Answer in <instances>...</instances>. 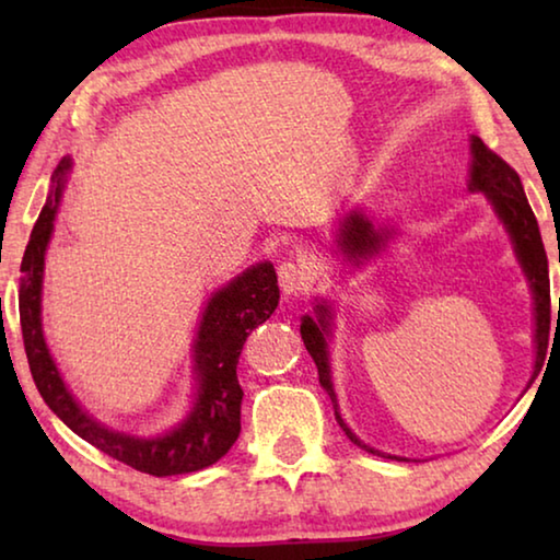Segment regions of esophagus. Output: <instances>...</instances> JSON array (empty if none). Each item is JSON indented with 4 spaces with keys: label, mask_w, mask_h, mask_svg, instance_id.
I'll return each mask as SVG.
<instances>
[{
    "label": "esophagus",
    "mask_w": 560,
    "mask_h": 560,
    "mask_svg": "<svg viewBox=\"0 0 560 560\" xmlns=\"http://www.w3.org/2000/svg\"><path fill=\"white\" fill-rule=\"evenodd\" d=\"M314 269L306 259H293V261H283L279 267V287L287 296H296V293L306 291L311 283H314Z\"/></svg>",
    "instance_id": "esophagus-1"
}]
</instances>
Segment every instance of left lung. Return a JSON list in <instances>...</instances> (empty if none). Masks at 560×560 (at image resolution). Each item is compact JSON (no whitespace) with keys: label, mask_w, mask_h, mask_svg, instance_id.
Instances as JSON below:
<instances>
[{"label":"left lung","mask_w":560,"mask_h":560,"mask_svg":"<svg viewBox=\"0 0 560 560\" xmlns=\"http://www.w3.org/2000/svg\"><path fill=\"white\" fill-rule=\"evenodd\" d=\"M469 150H471L469 183H467L469 192H479L489 200L491 210H494L499 222L504 224V230L509 232V240L514 244V254L521 264V271H524L528 289L534 293V314H536L534 316L536 318V334H534L536 365L534 368L538 371L546 355V334H548L546 328H548V320H551V287H548V259L541 242V232H538V222L534 212H530V205L526 200L524 185H521L516 170L509 167L497 153H491V150L481 143V138L477 136L469 138ZM393 234H395L393 230L373 226V222L368 220L363 212L353 210L343 220V226H340L338 246L343 249L348 261H353L358 267V264H363V259H371L375 254H381L385 242L390 240ZM558 308H560V299H558ZM330 336H334V308H330L328 301H316L314 316L301 318V338L318 368L320 385H324L330 402H334L340 430H343L348 434V440L358 444L360 450L377 454V457L410 462L407 457H395V454H385L381 450L371 447V444H365L353 430L348 428L343 417H340L334 381H330V360H328Z\"/></svg>","instance_id":"8db88e82"}]
</instances>
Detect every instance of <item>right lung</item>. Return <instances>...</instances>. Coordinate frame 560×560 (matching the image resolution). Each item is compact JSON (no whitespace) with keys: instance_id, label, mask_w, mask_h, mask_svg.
Here are the masks:
<instances>
[{"instance_id":"1","label":"right lung","mask_w":560,"mask_h":560,"mask_svg":"<svg viewBox=\"0 0 560 560\" xmlns=\"http://www.w3.org/2000/svg\"><path fill=\"white\" fill-rule=\"evenodd\" d=\"M71 165V158H63L54 170L49 197L42 207L22 259L19 320H22L24 350L30 358L34 383L44 402L66 428L132 469L153 474V477H173V474L210 467L222 459L240 438L244 393L236 381V363H240L246 336L279 306L273 264H254L207 299L192 340V400H189L187 415L175 428L150 434V438L108 428L89 415L86 407H81L66 387L51 350L46 346L42 324L44 259Z\"/></svg>"}]
</instances>
